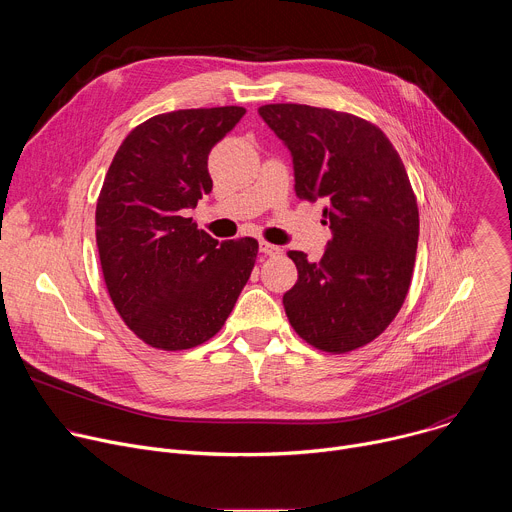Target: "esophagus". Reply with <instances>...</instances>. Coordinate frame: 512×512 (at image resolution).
Here are the masks:
<instances>
[{
	"label": "esophagus",
	"instance_id": "1",
	"mask_svg": "<svg viewBox=\"0 0 512 512\" xmlns=\"http://www.w3.org/2000/svg\"><path fill=\"white\" fill-rule=\"evenodd\" d=\"M259 251L265 253V255H269V257H279V255L283 253L281 247L271 245V243H267V241H261V243H259Z\"/></svg>",
	"mask_w": 512,
	"mask_h": 512
}]
</instances>
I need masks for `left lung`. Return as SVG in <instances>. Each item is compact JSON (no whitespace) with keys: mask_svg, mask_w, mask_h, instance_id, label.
<instances>
[{"mask_svg":"<svg viewBox=\"0 0 512 512\" xmlns=\"http://www.w3.org/2000/svg\"><path fill=\"white\" fill-rule=\"evenodd\" d=\"M294 162L296 194L324 200L332 239L320 263L287 257L298 283L283 296L289 324L312 346L342 354L375 340L409 291L419 212L405 166L373 123L296 103L259 107Z\"/></svg>","mask_w":512,"mask_h":512,"instance_id":"obj_1","label":"left lung"}]
</instances>
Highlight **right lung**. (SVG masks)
I'll return each instance as SVG.
<instances>
[{"instance_id":"right-lung-1","label":"right lung","mask_w":512,"mask_h":512,"mask_svg":"<svg viewBox=\"0 0 512 512\" xmlns=\"http://www.w3.org/2000/svg\"><path fill=\"white\" fill-rule=\"evenodd\" d=\"M243 107L180 109L137 125L119 145L97 200V247L109 296L145 344L186 350L223 328L259 243H218L188 210L212 190L208 154Z\"/></svg>"}]
</instances>
